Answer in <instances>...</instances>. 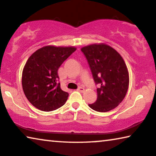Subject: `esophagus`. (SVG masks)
Wrapping results in <instances>:
<instances>
[{"mask_svg":"<svg viewBox=\"0 0 156 156\" xmlns=\"http://www.w3.org/2000/svg\"><path fill=\"white\" fill-rule=\"evenodd\" d=\"M77 90L79 91V92H80V93H83V92H84L85 89L83 88V87H78V89H77Z\"/></svg>","mask_w":156,"mask_h":156,"instance_id":"34e87169","label":"esophagus"}]
</instances>
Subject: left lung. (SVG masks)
Segmentation results:
<instances>
[{
	"instance_id": "1",
	"label": "left lung",
	"mask_w": 156,
	"mask_h": 156,
	"mask_svg": "<svg viewBox=\"0 0 156 156\" xmlns=\"http://www.w3.org/2000/svg\"><path fill=\"white\" fill-rule=\"evenodd\" d=\"M97 87L98 98L88 106L100 112L115 109L124 100L128 90L129 78L126 66L120 54L106 44L83 47Z\"/></svg>"
}]
</instances>
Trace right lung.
<instances>
[{
	"label": "right lung",
	"mask_w": 156,
	"mask_h": 156,
	"mask_svg": "<svg viewBox=\"0 0 156 156\" xmlns=\"http://www.w3.org/2000/svg\"><path fill=\"white\" fill-rule=\"evenodd\" d=\"M75 47L47 46L32 54L24 67L22 85L30 102L41 111L55 110L65 104L69 93L61 90L58 69Z\"/></svg>",
	"instance_id": "add662e5"
}]
</instances>
